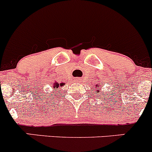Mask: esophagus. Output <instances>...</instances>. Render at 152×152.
I'll list each match as a JSON object with an SVG mask.
<instances>
[{"mask_svg":"<svg viewBox=\"0 0 152 152\" xmlns=\"http://www.w3.org/2000/svg\"><path fill=\"white\" fill-rule=\"evenodd\" d=\"M81 81V79H79V78H75L74 79V82H80Z\"/></svg>","mask_w":152,"mask_h":152,"instance_id":"obj_1","label":"esophagus"}]
</instances>
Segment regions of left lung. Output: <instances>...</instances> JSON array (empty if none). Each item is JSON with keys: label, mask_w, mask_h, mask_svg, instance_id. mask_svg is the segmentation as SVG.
Segmentation results:
<instances>
[{"label": "left lung", "mask_w": 152, "mask_h": 152, "mask_svg": "<svg viewBox=\"0 0 152 152\" xmlns=\"http://www.w3.org/2000/svg\"><path fill=\"white\" fill-rule=\"evenodd\" d=\"M101 85H102V84L101 83H99V85H96V88H95V90H96V94H98V93H99V92H100V90H99L100 88H99V87H101Z\"/></svg>", "instance_id": "8db88e82"}]
</instances>
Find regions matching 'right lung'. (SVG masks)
<instances>
[{
	"instance_id": "right-lung-1",
	"label": "right lung",
	"mask_w": 152,
	"mask_h": 152,
	"mask_svg": "<svg viewBox=\"0 0 152 152\" xmlns=\"http://www.w3.org/2000/svg\"><path fill=\"white\" fill-rule=\"evenodd\" d=\"M65 85V82H62V83H58V82H55L53 84V85H52V89H53L54 91H56V90H57L56 89H59V87H62V86H64Z\"/></svg>"
}]
</instances>
